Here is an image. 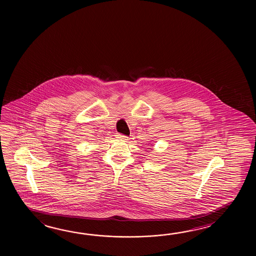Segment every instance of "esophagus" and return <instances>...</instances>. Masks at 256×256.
<instances>
[{
  "label": "esophagus",
  "mask_w": 256,
  "mask_h": 256,
  "mask_svg": "<svg viewBox=\"0 0 256 256\" xmlns=\"http://www.w3.org/2000/svg\"><path fill=\"white\" fill-rule=\"evenodd\" d=\"M117 138H119L120 140H124V141H126V140H128V137L126 136H122V134H118L117 136H116Z\"/></svg>",
  "instance_id": "1"
}]
</instances>
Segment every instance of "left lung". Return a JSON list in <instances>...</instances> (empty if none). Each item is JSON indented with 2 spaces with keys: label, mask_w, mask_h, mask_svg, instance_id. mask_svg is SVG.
<instances>
[{
  "label": "left lung",
  "mask_w": 256,
  "mask_h": 256,
  "mask_svg": "<svg viewBox=\"0 0 256 256\" xmlns=\"http://www.w3.org/2000/svg\"><path fill=\"white\" fill-rule=\"evenodd\" d=\"M150 149H151V148H150Z\"/></svg>",
  "instance_id": "8db88e82"
}]
</instances>
